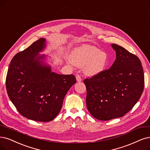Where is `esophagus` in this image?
<instances>
[{"label":"esophagus","instance_id":"obj_1","mask_svg":"<svg viewBox=\"0 0 150 150\" xmlns=\"http://www.w3.org/2000/svg\"><path fill=\"white\" fill-rule=\"evenodd\" d=\"M76 81L78 82H80L81 81V76L79 74H76Z\"/></svg>","mask_w":150,"mask_h":150}]
</instances>
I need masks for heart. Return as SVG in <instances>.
<instances>
[{
  "instance_id": "b5f03b06",
  "label": "heart",
  "mask_w": 150,
  "mask_h": 150,
  "mask_svg": "<svg viewBox=\"0 0 150 150\" xmlns=\"http://www.w3.org/2000/svg\"><path fill=\"white\" fill-rule=\"evenodd\" d=\"M71 62L78 67H84L85 73L96 75L104 70L109 62L108 55L100 49L91 46H82L71 52Z\"/></svg>"
}]
</instances>
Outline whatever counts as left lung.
<instances>
[{
    "mask_svg": "<svg viewBox=\"0 0 150 150\" xmlns=\"http://www.w3.org/2000/svg\"><path fill=\"white\" fill-rule=\"evenodd\" d=\"M110 68L86 79V103L93 117L109 120L121 117L134 108L143 91L145 79L140 60L117 44Z\"/></svg>",
    "mask_w": 150,
    "mask_h": 150,
    "instance_id": "1",
    "label": "left lung"
}]
</instances>
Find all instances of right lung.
Here are the masks:
<instances>
[{
  "instance_id": "add662e5",
  "label": "right lung",
  "mask_w": 150,
  "mask_h": 150,
  "mask_svg": "<svg viewBox=\"0 0 150 150\" xmlns=\"http://www.w3.org/2000/svg\"><path fill=\"white\" fill-rule=\"evenodd\" d=\"M40 38L16 54L8 69V96L23 117L38 122L52 120L60 112L63 101L76 82L74 75H59L42 62L45 55L38 53L46 47Z\"/></svg>"
}]
</instances>
